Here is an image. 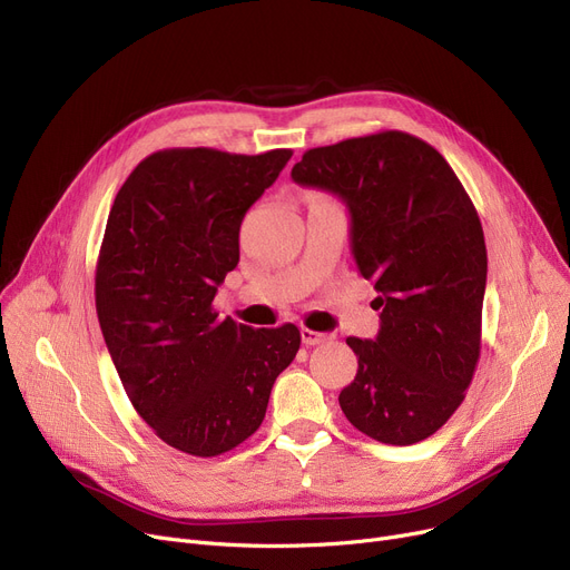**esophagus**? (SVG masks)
Wrapping results in <instances>:
<instances>
[{
    "instance_id": "1",
    "label": "esophagus",
    "mask_w": 570,
    "mask_h": 570,
    "mask_svg": "<svg viewBox=\"0 0 570 570\" xmlns=\"http://www.w3.org/2000/svg\"><path fill=\"white\" fill-rule=\"evenodd\" d=\"M330 338H332V334H325V332H315V330H308V327L302 330V341L306 346H321Z\"/></svg>"
}]
</instances>
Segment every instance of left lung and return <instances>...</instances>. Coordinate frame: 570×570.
Wrapping results in <instances>:
<instances>
[{
  "instance_id": "8db88e82",
  "label": "left lung",
  "mask_w": 570,
  "mask_h": 570,
  "mask_svg": "<svg viewBox=\"0 0 570 570\" xmlns=\"http://www.w3.org/2000/svg\"><path fill=\"white\" fill-rule=\"evenodd\" d=\"M292 179L344 198L357 273L379 292L376 341L346 338L357 355L338 395L346 419L383 444L435 435L465 400L482 348L487 243L461 179L402 130L308 149Z\"/></svg>"
}]
</instances>
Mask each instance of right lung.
Listing matches in <instances>:
<instances>
[{
	"instance_id": "add662e5",
	"label": "right lung",
	"mask_w": 570,
	"mask_h": 570,
	"mask_svg": "<svg viewBox=\"0 0 570 570\" xmlns=\"http://www.w3.org/2000/svg\"><path fill=\"white\" fill-rule=\"evenodd\" d=\"M292 149L154 151L124 181L96 266V308L124 391L168 446L213 459L255 435L299 327L219 321L217 285L234 271L247 208Z\"/></svg>"
}]
</instances>
